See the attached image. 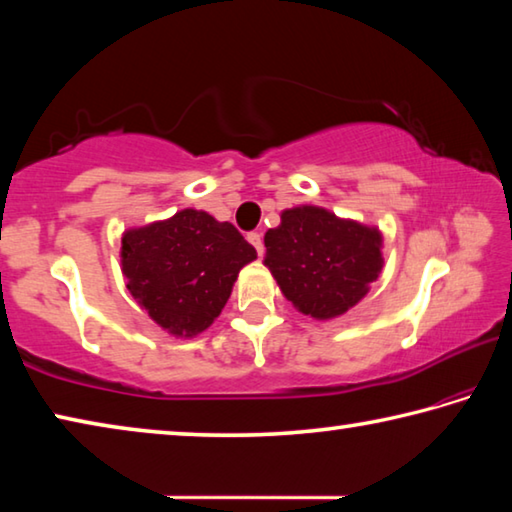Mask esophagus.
<instances>
[{"mask_svg": "<svg viewBox=\"0 0 512 512\" xmlns=\"http://www.w3.org/2000/svg\"><path fill=\"white\" fill-rule=\"evenodd\" d=\"M248 241H250V246L257 250V255L264 253V239H262V235H259V232H248Z\"/></svg>", "mask_w": 512, "mask_h": 512, "instance_id": "34e87169", "label": "esophagus"}]
</instances>
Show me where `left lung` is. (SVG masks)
<instances>
[{
	"instance_id": "8db88e82",
	"label": "left lung",
	"mask_w": 512,
	"mask_h": 512,
	"mask_svg": "<svg viewBox=\"0 0 512 512\" xmlns=\"http://www.w3.org/2000/svg\"><path fill=\"white\" fill-rule=\"evenodd\" d=\"M264 246V264L284 296L314 318L341 316L357 305L384 264L375 228L311 205L282 212V223L266 232Z\"/></svg>"
}]
</instances>
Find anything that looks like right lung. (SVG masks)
<instances>
[{
    "label": "right lung",
    "instance_id": "1",
    "mask_svg": "<svg viewBox=\"0 0 512 512\" xmlns=\"http://www.w3.org/2000/svg\"><path fill=\"white\" fill-rule=\"evenodd\" d=\"M257 257L232 223L183 210L121 239L126 287L160 327L194 336L212 325L241 268Z\"/></svg>",
    "mask_w": 512,
    "mask_h": 512
}]
</instances>
